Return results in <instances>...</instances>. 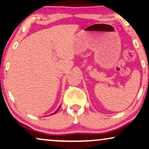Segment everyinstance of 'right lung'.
I'll return each mask as SVG.
<instances>
[{
	"label": "right lung",
	"mask_w": 149,
	"mask_h": 149,
	"mask_svg": "<svg viewBox=\"0 0 149 149\" xmlns=\"http://www.w3.org/2000/svg\"><path fill=\"white\" fill-rule=\"evenodd\" d=\"M59 108H60V106H59V108H58V109H57V110H56V111H55V113H54V114H55V113H56V112H57V111H58V110H59Z\"/></svg>",
	"instance_id": "1"
}]
</instances>
